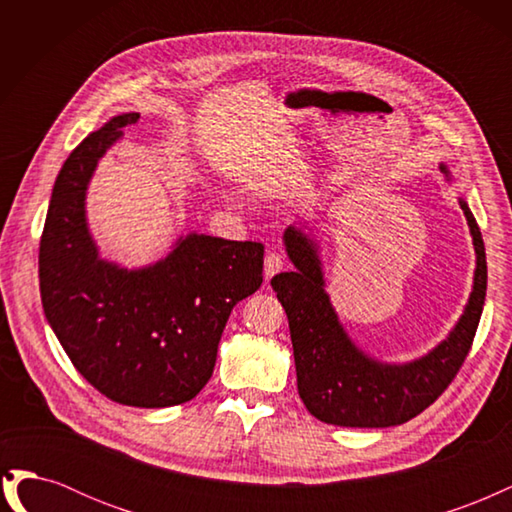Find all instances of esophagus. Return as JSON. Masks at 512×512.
<instances>
[{
    "label": "esophagus",
    "instance_id": "1",
    "mask_svg": "<svg viewBox=\"0 0 512 512\" xmlns=\"http://www.w3.org/2000/svg\"><path fill=\"white\" fill-rule=\"evenodd\" d=\"M286 265H288L286 256H282L280 252H269L265 256V277H267V280H271L275 273H280Z\"/></svg>",
    "mask_w": 512,
    "mask_h": 512
}]
</instances>
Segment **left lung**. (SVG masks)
I'll return each instance as SVG.
<instances>
[{
  "instance_id": "left-lung-1",
  "label": "left lung",
  "mask_w": 512,
  "mask_h": 512,
  "mask_svg": "<svg viewBox=\"0 0 512 512\" xmlns=\"http://www.w3.org/2000/svg\"><path fill=\"white\" fill-rule=\"evenodd\" d=\"M444 170V166H442ZM474 247L476 275L466 314L436 350L408 365H382L356 348L322 288L316 247L301 230L288 228L286 252L294 271L271 280L284 305L297 365V384L309 414L339 427H391L408 423L455 380L472 348L487 294L485 243L472 211L461 200Z\"/></svg>"
}]
</instances>
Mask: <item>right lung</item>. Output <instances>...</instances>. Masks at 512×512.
I'll use <instances>...</instances> for the list:
<instances>
[{
  "mask_svg": "<svg viewBox=\"0 0 512 512\" xmlns=\"http://www.w3.org/2000/svg\"><path fill=\"white\" fill-rule=\"evenodd\" d=\"M138 117L111 119L61 166L40 237V297L59 344L96 391L121 406L166 408L209 382L232 307L262 284L265 245L188 235L141 271L98 258L85 188Z\"/></svg>",
  "mask_w": 512,
  "mask_h": 512,
  "instance_id": "1",
  "label": "right lung"
}]
</instances>
